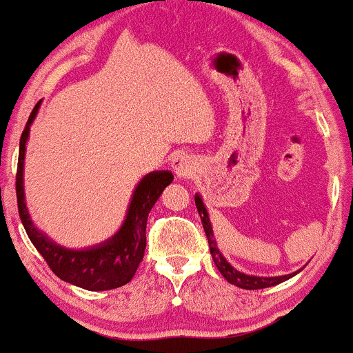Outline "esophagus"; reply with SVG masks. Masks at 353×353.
Wrapping results in <instances>:
<instances>
[{
	"label": "esophagus",
	"instance_id": "34e87169",
	"mask_svg": "<svg viewBox=\"0 0 353 353\" xmlns=\"http://www.w3.org/2000/svg\"><path fill=\"white\" fill-rule=\"evenodd\" d=\"M172 170L177 177H186L192 172V161L184 154H177L172 159Z\"/></svg>",
	"mask_w": 353,
	"mask_h": 353
}]
</instances>
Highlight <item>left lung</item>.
I'll return each instance as SVG.
<instances>
[{
	"instance_id": "obj_1",
	"label": "left lung",
	"mask_w": 353,
	"mask_h": 353,
	"mask_svg": "<svg viewBox=\"0 0 353 353\" xmlns=\"http://www.w3.org/2000/svg\"><path fill=\"white\" fill-rule=\"evenodd\" d=\"M194 203H196V208H198L199 216H201V223H203V228H205L208 243H210V252L211 255H213L214 265L218 267L221 276H223L230 284H235L236 288H242V289H265V288H272V285L284 283V281L291 279V277H294L296 274H299L303 270L301 267V269L294 270L292 274H285V276L264 277V276H252V274H245L242 270L235 269V267L226 261L225 255L221 254V250L218 248L216 239H214V233H213V226H211L210 213H208L205 203H203L201 194L194 196Z\"/></svg>"
}]
</instances>
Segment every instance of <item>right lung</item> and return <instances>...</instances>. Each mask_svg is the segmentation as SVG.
Here are the masks:
<instances>
[{
	"mask_svg": "<svg viewBox=\"0 0 353 353\" xmlns=\"http://www.w3.org/2000/svg\"><path fill=\"white\" fill-rule=\"evenodd\" d=\"M39 101L30 113L20 139L17 169V201L20 220L23 223L30 242L40 252L52 272L65 283L88 289V291H108L120 288L132 281L145 252L147 218L162 191L172 183L174 176L169 170H154L140 179L133 189L125 220L118 232L101 243L84 248H68L55 243L47 233L39 230L32 221L25 201L23 169L25 150L30 135V127L40 110Z\"/></svg>",
	"mask_w": 353,
	"mask_h": 353,
	"instance_id": "right-lung-1",
	"label": "right lung"
}]
</instances>
